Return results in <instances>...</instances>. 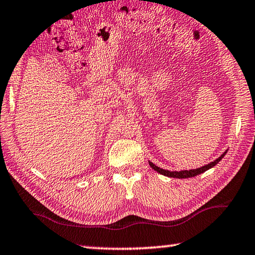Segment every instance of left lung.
<instances>
[{
	"mask_svg": "<svg viewBox=\"0 0 255 255\" xmlns=\"http://www.w3.org/2000/svg\"><path fill=\"white\" fill-rule=\"evenodd\" d=\"M226 153H227V150H226V152H224L223 155H221V156H219L217 159H215L214 162L207 164V165L201 166V167H199V169L189 170V171L188 170H184V171H179L178 172V171L163 170V169H161V167H158V166L155 165V164H153L152 162H148V163H149V165H150V167H152L153 170H155L156 172H158V173H161L163 175L170 176V178H176V179H187V178H192V176H196L198 174L204 173V172H206L207 170H209V169H211V167H214L216 164H217L224 156H225Z\"/></svg>",
	"mask_w": 255,
	"mask_h": 255,
	"instance_id": "8db88e82",
	"label": "left lung"
}]
</instances>
